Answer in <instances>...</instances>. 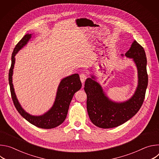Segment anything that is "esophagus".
Listing matches in <instances>:
<instances>
[{
    "label": "esophagus",
    "mask_w": 159,
    "mask_h": 159,
    "mask_svg": "<svg viewBox=\"0 0 159 159\" xmlns=\"http://www.w3.org/2000/svg\"><path fill=\"white\" fill-rule=\"evenodd\" d=\"M80 78L81 82L83 84V83H84L85 80L86 79H87V75H86L85 74H81L80 75Z\"/></svg>",
    "instance_id": "esophagus-1"
}]
</instances>
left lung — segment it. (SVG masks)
Returning a JSON list of instances; mask_svg holds the SVG:
<instances>
[{
  "label": "left lung",
  "mask_w": 159,
  "mask_h": 159,
  "mask_svg": "<svg viewBox=\"0 0 159 159\" xmlns=\"http://www.w3.org/2000/svg\"><path fill=\"white\" fill-rule=\"evenodd\" d=\"M125 55L133 59L139 72L137 89L128 101L116 103L109 100L100 85L93 79V76L85 82L88 115L92 123L99 128H115L123 124L137 114L144 101L148 85L145 52L137 41H134Z\"/></svg>",
  "instance_id": "8db88e82"
}]
</instances>
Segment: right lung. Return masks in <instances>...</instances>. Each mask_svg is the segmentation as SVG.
<instances>
[{
  "label": "right lung",
  "mask_w": 159,
  "mask_h": 159,
  "mask_svg": "<svg viewBox=\"0 0 159 159\" xmlns=\"http://www.w3.org/2000/svg\"><path fill=\"white\" fill-rule=\"evenodd\" d=\"M31 34H26L16 45L12 53L11 66L9 72V83L11 98L17 111L19 114L32 125L41 128L51 129L61 125L65 120L69 105L74 94L82 87V83L79 74H73L63 79L58 87L56 99L52 108L46 114L40 116H34L29 115L20 106L12 83V75L14 65L15 63V55L29 41Z\"/></svg>",
  "instance_id": "obj_1"
}]
</instances>
